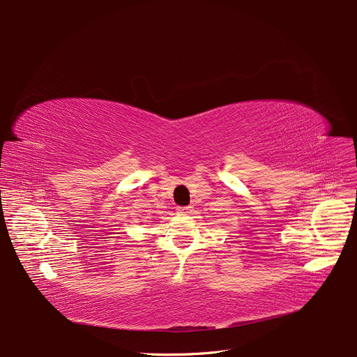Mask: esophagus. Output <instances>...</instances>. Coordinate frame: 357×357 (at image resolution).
I'll return each mask as SVG.
<instances>
[{
  "label": "esophagus",
  "mask_w": 357,
  "mask_h": 357,
  "mask_svg": "<svg viewBox=\"0 0 357 357\" xmlns=\"http://www.w3.org/2000/svg\"><path fill=\"white\" fill-rule=\"evenodd\" d=\"M176 210H178V213H181V214H188V213L192 211V207H178Z\"/></svg>",
  "instance_id": "obj_1"
}]
</instances>
